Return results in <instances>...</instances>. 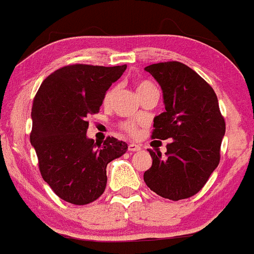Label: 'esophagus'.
<instances>
[{"label":"esophagus","mask_w":254,"mask_h":254,"mask_svg":"<svg viewBox=\"0 0 254 254\" xmlns=\"http://www.w3.org/2000/svg\"><path fill=\"white\" fill-rule=\"evenodd\" d=\"M127 149H129V151H139L141 149V146L138 145V144H129Z\"/></svg>","instance_id":"esophagus-1"}]
</instances>
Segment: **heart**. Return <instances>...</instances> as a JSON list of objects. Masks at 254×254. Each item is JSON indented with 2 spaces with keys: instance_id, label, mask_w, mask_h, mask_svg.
<instances>
[{
  "instance_id": "b5f03b06",
  "label": "heart",
  "mask_w": 254,
  "mask_h": 254,
  "mask_svg": "<svg viewBox=\"0 0 254 254\" xmlns=\"http://www.w3.org/2000/svg\"><path fill=\"white\" fill-rule=\"evenodd\" d=\"M136 92H138V95L143 94L144 91H146V90L149 89H154V85L151 84L150 81H139L136 82ZM113 94H114V90H109L108 92H106L105 95V99H104V104L105 105H108L109 103H110L111 98H113ZM120 129L124 130L127 134L131 135V136H134V135L138 134V123L135 122H130V120H125V122H123L122 124H120Z\"/></svg>"
}]
</instances>
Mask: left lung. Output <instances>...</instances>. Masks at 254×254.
<instances>
[{"label": "left lung", "mask_w": 254, "mask_h": 254, "mask_svg": "<svg viewBox=\"0 0 254 254\" xmlns=\"http://www.w3.org/2000/svg\"><path fill=\"white\" fill-rule=\"evenodd\" d=\"M145 71L159 82L165 111L154 119L153 139L167 144V153L148 149L153 164L144 182L158 195L181 200L195 195L220 160L226 122L213 87L179 61L149 65Z\"/></svg>", "instance_id": "left-lung-1"}]
</instances>
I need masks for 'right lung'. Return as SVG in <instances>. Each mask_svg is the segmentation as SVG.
<instances>
[{
  "label": "right lung",
  "mask_w": 254,
  "mask_h": 254,
  "mask_svg": "<svg viewBox=\"0 0 254 254\" xmlns=\"http://www.w3.org/2000/svg\"><path fill=\"white\" fill-rule=\"evenodd\" d=\"M125 70L127 65L64 66L35 95L30 141L44 181L65 202L96 200L105 190L106 165L127 151V144L113 136L104 143L86 136L87 116L99 113L108 89Z\"/></svg>",
  "instance_id": "right-lung-1"
}]
</instances>
